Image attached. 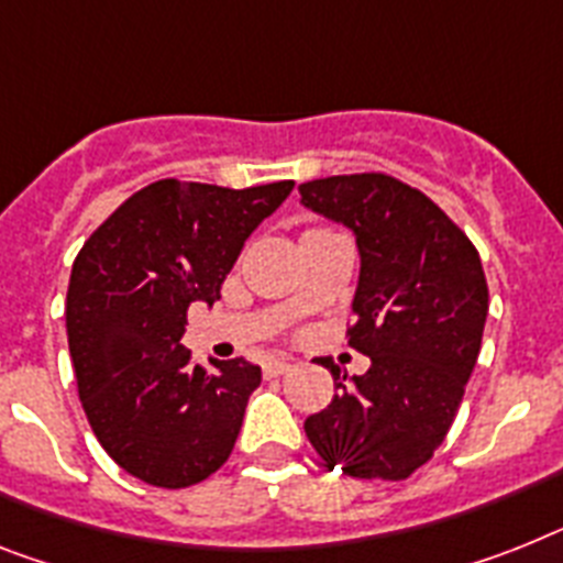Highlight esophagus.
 Wrapping results in <instances>:
<instances>
[{
    "instance_id": "esophagus-1",
    "label": "esophagus",
    "mask_w": 563,
    "mask_h": 563,
    "mask_svg": "<svg viewBox=\"0 0 563 563\" xmlns=\"http://www.w3.org/2000/svg\"><path fill=\"white\" fill-rule=\"evenodd\" d=\"M287 371H292V360H285V356H278V360H271L264 365V374L267 376H282Z\"/></svg>"
}]
</instances>
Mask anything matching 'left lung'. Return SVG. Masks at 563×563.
Instances as JSON below:
<instances>
[{
	"mask_svg": "<svg viewBox=\"0 0 563 563\" xmlns=\"http://www.w3.org/2000/svg\"><path fill=\"white\" fill-rule=\"evenodd\" d=\"M301 207L354 232L360 250L347 345L371 356L331 406L305 420L328 468L406 481L452 429L481 354L489 287L481 255L420 189L379 172L299 184Z\"/></svg>",
	"mask_w": 563,
	"mask_h": 563,
	"instance_id": "left-lung-1",
	"label": "left lung"
}]
</instances>
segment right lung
<instances>
[{
    "label": "right lung",
    "instance_id": "1",
    "mask_svg": "<svg viewBox=\"0 0 563 563\" xmlns=\"http://www.w3.org/2000/svg\"><path fill=\"white\" fill-rule=\"evenodd\" d=\"M292 180L227 189L157 180L91 232L71 267L65 328L80 402L109 457L148 486L184 489L224 466L262 368L192 365V301L212 305L244 241Z\"/></svg>",
    "mask_w": 563,
    "mask_h": 563
}]
</instances>
